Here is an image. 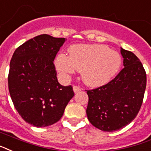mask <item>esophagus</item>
I'll return each instance as SVG.
<instances>
[{
  "mask_svg": "<svg viewBox=\"0 0 151 151\" xmlns=\"http://www.w3.org/2000/svg\"><path fill=\"white\" fill-rule=\"evenodd\" d=\"M81 89H82V88H81L80 86H73V91H74V93H78V92L81 90Z\"/></svg>",
  "mask_w": 151,
  "mask_h": 151,
  "instance_id": "esophagus-1",
  "label": "esophagus"
}]
</instances>
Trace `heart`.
<instances>
[{"label": "heart", "instance_id": "1", "mask_svg": "<svg viewBox=\"0 0 151 151\" xmlns=\"http://www.w3.org/2000/svg\"><path fill=\"white\" fill-rule=\"evenodd\" d=\"M121 58L102 45H75L70 48V56L61 54L56 59L58 70L72 73L81 70L84 82L90 86L108 83L121 66Z\"/></svg>", "mask_w": 151, "mask_h": 151}]
</instances>
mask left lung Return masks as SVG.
Listing matches in <instances>:
<instances>
[{"label":"left lung","instance_id":"1","mask_svg":"<svg viewBox=\"0 0 151 151\" xmlns=\"http://www.w3.org/2000/svg\"><path fill=\"white\" fill-rule=\"evenodd\" d=\"M124 67L105 85L87 91L86 113L95 127L103 132L123 128L136 117L142 106L147 74L134 53L121 48Z\"/></svg>","mask_w":151,"mask_h":151}]
</instances>
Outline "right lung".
<instances>
[{
    "label": "right lung",
    "mask_w": 151,
    "mask_h": 151,
    "mask_svg": "<svg viewBox=\"0 0 151 151\" xmlns=\"http://www.w3.org/2000/svg\"><path fill=\"white\" fill-rule=\"evenodd\" d=\"M65 38L40 35L20 45L9 67V90L14 107L28 124L37 127L55 124L74 96L73 87L58 83L54 64Z\"/></svg>",
    "instance_id": "right-lung-1"
}]
</instances>
